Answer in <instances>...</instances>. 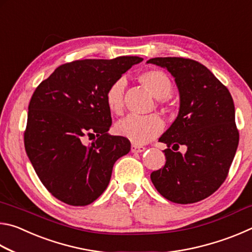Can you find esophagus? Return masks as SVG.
<instances>
[{"mask_svg": "<svg viewBox=\"0 0 252 252\" xmlns=\"http://www.w3.org/2000/svg\"><path fill=\"white\" fill-rule=\"evenodd\" d=\"M144 150H146V147L143 146H139V144H135V143H133L131 146V152L139 153V152H143Z\"/></svg>", "mask_w": 252, "mask_h": 252, "instance_id": "esophagus-1", "label": "esophagus"}]
</instances>
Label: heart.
Here are the masks:
<instances>
[{"mask_svg":"<svg viewBox=\"0 0 252 252\" xmlns=\"http://www.w3.org/2000/svg\"><path fill=\"white\" fill-rule=\"evenodd\" d=\"M140 81L158 100H165L172 93V82L161 70H149L140 75ZM126 80L120 78L110 85L105 93V102L111 112L121 114L125 109ZM163 121L157 114L148 117L127 116L117 123L118 133L134 143H147L163 130Z\"/></svg>","mask_w":252,"mask_h":252,"instance_id":"heart-1","label":"heart"}]
</instances>
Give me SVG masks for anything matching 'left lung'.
Here are the masks:
<instances>
[{"instance_id": "left-lung-1", "label": "left lung", "mask_w": 252, "mask_h": 252, "mask_svg": "<svg viewBox=\"0 0 252 252\" xmlns=\"http://www.w3.org/2000/svg\"><path fill=\"white\" fill-rule=\"evenodd\" d=\"M148 63L167 69L180 94L178 117L159 139L168 147L165 164L151 173V181L170 201H201L222 185L236 155L239 132L232 96L210 70L194 60L155 58ZM181 145L187 148L185 155L172 151Z\"/></svg>"}]
</instances>
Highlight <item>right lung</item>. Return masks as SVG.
Returning a JSON list of instances; mask_svg holds the SVG:
<instances>
[{
	"instance_id": "right-lung-1",
	"label": "right lung",
	"mask_w": 252,
	"mask_h": 252,
	"mask_svg": "<svg viewBox=\"0 0 252 252\" xmlns=\"http://www.w3.org/2000/svg\"><path fill=\"white\" fill-rule=\"evenodd\" d=\"M139 57L78 60L60 65L29 104L24 147L49 192L70 206H88L108 187L113 164L129 153L125 136L110 135L105 93ZM97 135L89 146L83 140Z\"/></svg>"
}]
</instances>
